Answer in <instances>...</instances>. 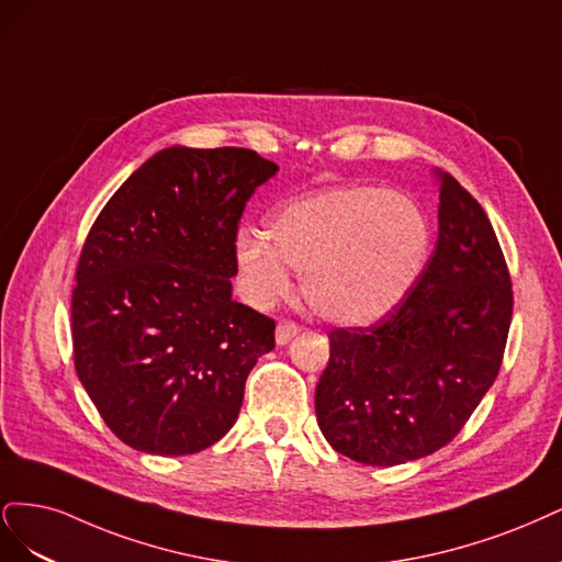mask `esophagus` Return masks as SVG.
I'll return each mask as SVG.
<instances>
[{
	"label": "esophagus",
	"mask_w": 562,
	"mask_h": 562,
	"mask_svg": "<svg viewBox=\"0 0 562 562\" xmlns=\"http://www.w3.org/2000/svg\"><path fill=\"white\" fill-rule=\"evenodd\" d=\"M299 331H301V327H299L296 322L280 319L278 322V329H276V342H278V346H286V342L292 340Z\"/></svg>",
	"instance_id": "34e87169"
}]
</instances>
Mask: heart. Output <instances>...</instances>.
I'll list each match as a JSON object with an SVG mask.
<instances>
[{"mask_svg":"<svg viewBox=\"0 0 562 562\" xmlns=\"http://www.w3.org/2000/svg\"><path fill=\"white\" fill-rule=\"evenodd\" d=\"M235 243L240 276L257 305L282 299L292 278L313 311L334 324H369L400 305L420 280L431 231L411 198L383 187H342L282 205Z\"/></svg>","mask_w":562,"mask_h":562,"instance_id":"heart-1","label":"heart"}]
</instances>
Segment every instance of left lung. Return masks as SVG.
<instances>
[{"label": "left lung", "mask_w": 562, "mask_h": 562, "mask_svg": "<svg viewBox=\"0 0 562 562\" xmlns=\"http://www.w3.org/2000/svg\"><path fill=\"white\" fill-rule=\"evenodd\" d=\"M439 240L408 296L371 327L334 329L315 390L324 439L394 467L456 439L491 390L509 336L512 278L491 220L446 172Z\"/></svg>", "instance_id": "1"}]
</instances>
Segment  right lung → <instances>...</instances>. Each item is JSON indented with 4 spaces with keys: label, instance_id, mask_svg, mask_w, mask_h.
Returning a JSON list of instances; mask_svg holds the SVG:
<instances>
[{
    "label": "right lung",
    "instance_id": "obj_1",
    "mask_svg": "<svg viewBox=\"0 0 562 562\" xmlns=\"http://www.w3.org/2000/svg\"><path fill=\"white\" fill-rule=\"evenodd\" d=\"M276 172L251 149H162L90 228L71 292L75 367L131 448L193 456L238 420L276 322L233 301L235 235Z\"/></svg>",
    "mask_w": 562,
    "mask_h": 562
}]
</instances>
